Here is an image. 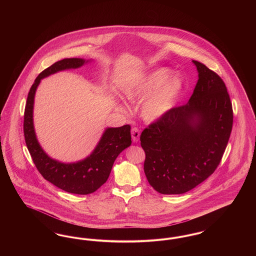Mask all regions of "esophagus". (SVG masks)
Returning <instances> with one entry per match:
<instances>
[{
    "mask_svg": "<svg viewBox=\"0 0 256 256\" xmlns=\"http://www.w3.org/2000/svg\"><path fill=\"white\" fill-rule=\"evenodd\" d=\"M132 141L134 143H137L139 141V137H140V132L137 128H132Z\"/></svg>",
    "mask_w": 256,
    "mask_h": 256,
    "instance_id": "34e87169",
    "label": "esophagus"
}]
</instances>
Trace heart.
I'll use <instances>...</instances> for the list:
<instances>
[{
	"label": "heart",
	"instance_id": "heart-1",
	"mask_svg": "<svg viewBox=\"0 0 256 256\" xmlns=\"http://www.w3.org/2000/svg\"><path fill=\"white\" fill-rule=\"evenodd\" d=\"M183 89L182 76L180 74H172V70L162 67L124 86L122 94L132 102L148 96L141 106V115L148 122H156L174 108Z\"/></svg>",
	"mask_w": 256,
	"mask_h": 256
}]
</instances>
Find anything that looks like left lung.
Wrapping results in <instances>:
<instances>
[{
	"instance_id": "obj_1",
	"label": "left lung",
	"mask_w": 256,
	"mask_h": 256,
	"mask_svg": "<svg viewBox=\"0 0 256 256\" xmlns=\"http://www.w3.org/2000/svg\"><path fill=\"white\" fill-rule=\"evenodd\" d=\"M192 62L198 80L188 102L140 136L146 180L163 195L186 193L206 180L218 167L232 134V104L224 82L204 64Z\"/></svg>"
}]
</instances>
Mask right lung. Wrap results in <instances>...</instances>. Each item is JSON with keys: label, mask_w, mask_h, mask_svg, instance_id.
Masks as SVG:
<instances>
[{"label": "right lung", "mask_w": 256, "mask_h": 256, "mask_svg": "<svg viewBox=\"0 0 256 256\" xmlns=\"http://www.w3.org/2000/svg\"><path fill=\"white\" fill-rule=\"evenodd\" d=\"M92 60L64 58L39 74L30 87L24 108V135L28 150L43 178L62 190L78 195L91 194L110 176L113 163L122 150L132 145L130 126L106 128L97 146L86 158L64 163L52 158L37 140L34 124V106L37 87L42 78L69 69H78Z\"/></svg>", "instance_id": "obj_1"}]
</instances>
